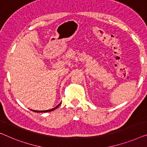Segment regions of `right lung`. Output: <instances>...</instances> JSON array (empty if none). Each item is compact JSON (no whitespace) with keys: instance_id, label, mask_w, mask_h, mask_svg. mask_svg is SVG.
<instances>
[{"instance_id":"right-lung-1","label":"right lung","mask_w":147,"mask_h":147,"mask_svg":"<svg viewBox=\"0 0 147 147\" xmlns=\"http://www.w3.org/2000/svg\"><path fill=\"white\" fill-rule=\"evenodd\" d=\"M61 104V103H59V105H57V107H55V108H53V109H50V110H47V111H34L33 110V111H34V112H36V113H47V112H51V111H54V110H55L56 109H57L58 107H59V105Z\"/></svg>"}]
</instances>
